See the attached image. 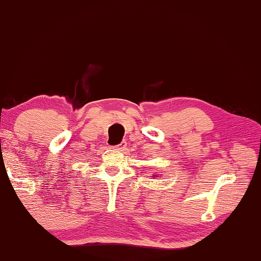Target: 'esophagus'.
<instances>
[{
  "mask_svg": "<svg viewBox=\"0 0 261 261\" xmlns=\"http://www.w3.org/2000/svg\"><path fill=\"white\" fill-rule=\"evenodd\" d=\"M125 147H126V142H121L120 144H118V146H115L113 148H115V149H118V150H124Z\"/></svg>",
  "mask_w": 261,
  "mask_h": 261,
  "instance_id": "esophagus-1",
  "label": "esophagus"
}]
</instances>
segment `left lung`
I'll return each instance as SVG.
<instances>
[{
  "label": "left lung",
  "instance_id": "8db88e82",
  "mask_svg": "<svg viewBox=\"0 0 261 261\" xmlns=\"http://www.w3.org/2000/svg\"><path fill=\"white\" fill-rule=\"evenodd\" d=\"M155 177H156V174H155Z\"/></svg>",
  "mask_w": 261,
  "mask_h": 261
}]
</instances>
